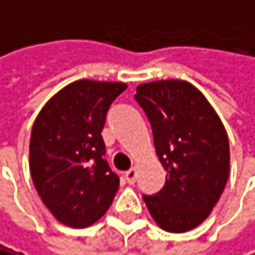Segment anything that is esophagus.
Listing matches in <instances>:
<instances>
[{"label": "esophagus", "instance_id": "esophagus-1", "mask_svg": "<svg viewBox=\"0 0 255 255\" xmlns=\"http://www.w3.org/2000/svg\"><path fill=\"white\" fill-rule=\"evenodd\" d=\"M125 179H127V182H128L130 185H133L136 182V179H138V171H136V169L127 171L125 172Z\"/></svg>", "mask_w": 255, "mask_h": 255}]
</instances>
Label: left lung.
Segmentation results:
<instances>
[{"label":"left lung","mask_w":255,"mask_h":255,"mask_svg":"<svg viewBox=\"0 0 255 255\" xmlns=\"http://www.w3.org/2000/svg\"><path fill=\"white\" fill-rule=\"evenodd\" d=\"M145 111L166 183L153 196H142L155 223L180 234L210 215L229 177V138L204 94L182 80H161L136 88Z\"/></svg>","instance_id":"left-lung-1"}]
</instances>
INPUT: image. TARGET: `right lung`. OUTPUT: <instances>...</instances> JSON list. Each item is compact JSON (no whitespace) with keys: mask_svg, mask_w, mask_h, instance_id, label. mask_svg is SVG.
I'll list each match as a JSON object with an SVG mask.
<instances>
[{"mask_svg":"<svg viewBox=\"0 0 255 255\" xmlns=\"http://www.w3.org/2000/svg\"><path fill=\"white\" fill-rule=\"evenodd\" d=\"M125 83L80 80L65 86L35 117L29 171L42 202L59 223L88 227L110 208L119 177L103 158L102 130Z\"/></svg>","mask_w":255,"mask_h":255,"instance_id":"obj_1","label":"right lung"}]
</instances>
